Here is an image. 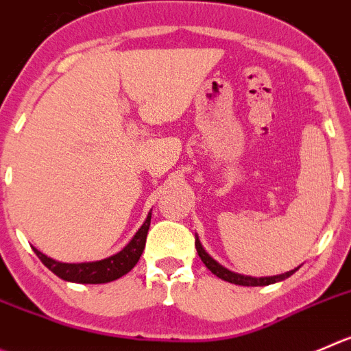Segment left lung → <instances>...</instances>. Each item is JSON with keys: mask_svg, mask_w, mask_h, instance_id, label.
<instances>
[{"mask_svg": "<svg viewBox=\"0 0 351 351\" xmlns=\"http://www.w3.org/2000/svg\"><path fill=\"white\" fill-rule=\"evenodd\" d=\"M195 245H196V252H198L199 258H202V262L205 263L206 269L210 270L212 274H215L217 278L223 279V281L228 282H232V285H238V286H267V285H274V282H279V281H285V279H288L289 276H293V274L296 272V270L300 269V267H296V269L293 270H288V272L285 274H279V276H269V278H252V276H243V274H238V272H232V270L226 269L223 265H220L217 260H213L212 256L206 253V250L203 248L202 241H199L198 234L195 236Z\"/></svg>", "mask_w": 351, "mask_h": 351, "instance_id": "obj_1", "label": "left lung"}]
</instances>
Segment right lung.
Wrapping results in <instances>:
<instances>
[{
	"instance_id": "obj_1",
	"label": "right lung",
	"mask_w": 351,
	"mask_h": 351,
	"mask_svg": "<svg viewBox=\"0 0 351 351\" xmlns=\"http://www.w3.org/2000/svg\"><path fill=\"white\" fill-rule=\"evenodd\" d=\"M149 222H152V212H148L146 220L138 229V232L132 236L131 241L123 246L119 253L108 256V258L96 260V262L63 263L58 262V260L49 258L34 246H32V250L41 258V262L63 281L79 282V285H103V282L115 281V279L125 276L138 263V260L143 255V250H145Z\"/></svg>"
}]
</instances>
